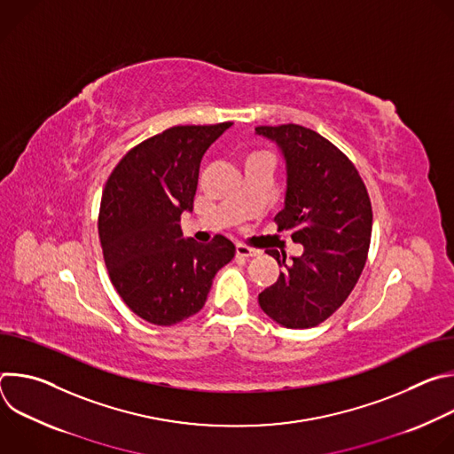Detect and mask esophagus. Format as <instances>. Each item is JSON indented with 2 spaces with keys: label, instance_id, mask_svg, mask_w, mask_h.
<instances>
[{
  "label": "esophagus",
  "instance_id": "1",
  "mask_svg": "<svg viewBox=\"0 0 454 454\" xmlns=\"http://www.w3.org/2000/svg\"><path fill=\"white\" fill-rule=\"evenodd\" d=\"M235 251H237V254H239V256H246V258H251V256H258V254H262V251H261V249L249 247V246H246V244H237V246H235Z\"/></svg>",
  "mask_w": 454,
  "mask_h": 454
}]
</instances>
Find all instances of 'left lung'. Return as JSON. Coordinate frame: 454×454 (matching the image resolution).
<instances>
[{
	"mask_svg": "<svg viewBox=\"0 0 454 454\" xmlns=\"http://www.w3.org/2000/svg\"><path fill=\"white\" fill-rule=\"evenodd\" d=\"M286 160V200L278 231L303 246L300 256L270 249L282 273L258 294L261 309L282 327L310 329L334 314L356 287L370 247L372 205L354 163L312 129L286 123L254 129Z\"/></svg>",
	"mask_w": 454,
	"mask_h": 454,
	"instance_id": "left-lung-1",
	"label": "left lung"
}]
</instances>
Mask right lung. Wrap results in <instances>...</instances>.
I'll use <instances>...</instances> for the list:
<instances>
[{
	"instance_id": "obj_1",
	"label": "right lung",
	"mask_w": 454,
	"mask_h": 454,
	"mask_svg": "<svg viewBox=\"0 0 454 454\" xmlns=\"http://www.w3.org/2000/svg\"><path fill=\"white\" fill-rule=\"evenodd\" d=\"M231 121L176 125L129 151L102 192L98 235L109 278L125 305L154 325L170 327L200 312L214 277L235 246L183 237L200 163Z\"/></svg>"
}]
</instances>
